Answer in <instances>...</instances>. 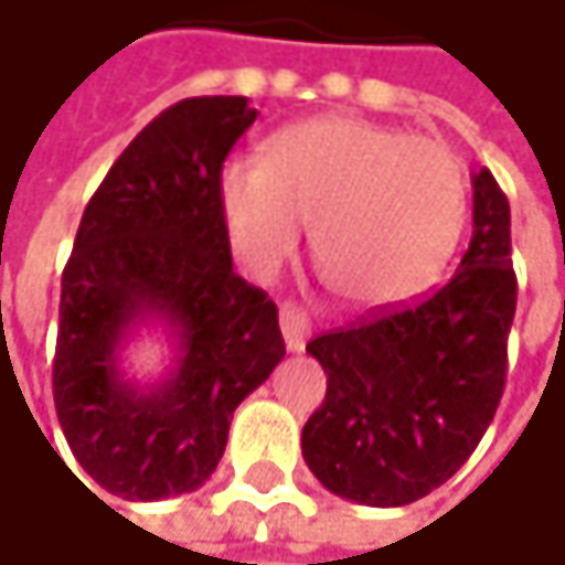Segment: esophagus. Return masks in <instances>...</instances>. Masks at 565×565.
I'll list each match as a JSON object with an SVG mask.
<instances>
[{
  "label": "esophagus",
  "mask_w": 565,
  "mask_h": 565,
  "mask_svg": "<svg viewBox=\"0 0 565 565\" xmlns=\"http://www.w3.org/2000/svg\"><path fill=\"white\" fill-rule=\"evenodd\" d=\"M281 333L290 353H300L310 337V320L297 303H281Z\"/></svg>",
  "instance_id": "34e87169"
}]
</instances>
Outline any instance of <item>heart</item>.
<instances>
[{"mask_svg": "<svg viewBox=\"0 0 565 565\" xmlns=\"http://www.w3.org/2000/svg\"><path fill=\"white\" fill-rule=\"evenodd\" d=\"M238 262L268 278L310 225L327 284L356 307L415 297L465 228V175L431 140L360 117H317L275 134L265 160H235L218 182Z\"/></svg>", "mask_w": 565, "mask_h": 565, "instance_id": "obj_1", "label": "heart"}]
</instances>
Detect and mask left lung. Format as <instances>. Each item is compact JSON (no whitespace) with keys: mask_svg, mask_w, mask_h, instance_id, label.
I'll list each match as a JSON object with an SVG mask.
<instances>
[{"mask_svg":"<svg viewBox=\"0 0 565 565\" xmlns=\"http://www.w3.org/2000/svg\"><path fill=\"white\" fill-rule=\"evenodd\" d=\"M471 185L475 232L451 281L307 343L327 395L303 425L300 451L337 498L402 508L431 494L498 412L516 310L510 205L488 170Z\"/></svg>","mask_w":565,"mask_h":565,"instance_id":"8db88e82","label":"left lung"}]
</instances>
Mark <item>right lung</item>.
<instances>
[{
    "label": "right lung",
    "instance_id": "obj_1",
    "mask_svg": "<svg viewBox=\"0 0 565 565\" xmlns=\"http://www.w3.org/2000/svg\"><path fill=\"white\" fill-rule=\"evenodd\" d=\"M255 117L248 97L172 104L81 215L61 275L52 386L77 465L114 498L202 488L235 408L284 360L275 300L232 271L218 199L222 163ZM147 319L177 337L171 373L150 387L119 370L122 340Z\"/></svg>",
    "mask_w": 565,
    "mask_h": 565
}]
</instances>
